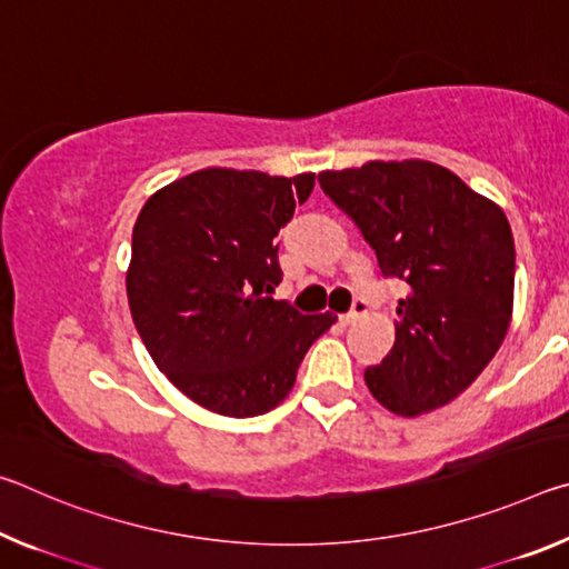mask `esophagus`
<instances>
[{"instance_id": "34e87169", "label": "esophagus", "mask_w": 569, "mask_h": 569, "mask_svg": "<svg viewBox=\"0 0 569 569\" xmlns=\"http://www.w3.org/2000/svg\"><path fill=\"white\" fill-rule=\"evenodd\" d=\"M366 311H369V303H366L363 298H356L353 306H351V311L346 313V316H341V321H343L346 326H349V323H353V321H359Z\"/></svg>"}]
</instances>
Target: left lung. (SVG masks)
Wrapping results in <instances>:
<instances>
[{"mask_svg":"<svg viewBox=\"0 0 569 569\" xmlns=\"http://www.w3.org/2000/svg\"><path fill=\"white\" fill-rule=\"evenodd\" d=\"M326 196L401 278L397 341L363 371L371 397L399 417L455 401L502 346L515 303V240L505 210L429 160H371L323 170Z\"/></svg>","mask_w":569,"mask_h":569,"instance_id":"8db88e82","label":"left lung"}]
</instances>
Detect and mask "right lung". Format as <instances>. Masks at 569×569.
I'll return each instance as SVG.
<instances>
[{
    "mask_svg": "<svg viewBox=\"0 0 569 569\" xmlns=\"http://www.w3.org/2000/svg\"><path fill=\"white\" fill-rule=\"evenodd\" d=\"M313 186V172L206 168L152 192L134 220L124 276L134 329L172 387L208 411L276 409L336 321L273 298L278 230Z\"/></svg>",
    "mask_w": 569,
    "mask_h": 569,
    "instance_id": "add662e5",
    "label": "right lung"
}]
</instances>
